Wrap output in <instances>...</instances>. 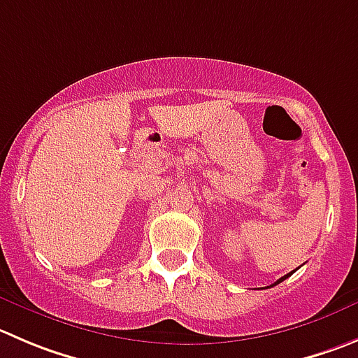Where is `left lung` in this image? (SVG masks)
Here are the masks:
<instances>
[{
  "label": "left lung",
  "mask_w": 358,
  "mask_h": 358,
  "mask_svg": "<svg viewBox=\"0 0 358 358\" xmlns=\"http://www.w3.org/2000/svg\"><path fill=\"white\" fill-rule=\"evenodd\" d=\"M294 272H295V271H292V272H288V274H287V275H283V278H279V279H278V281H275V283H274V285H271V287H275V285H279V283H281V281H285V279H287V278H288V275H292V274H294Z\"/></svg>",
  "instance_id": "8db88e82"
}]
</instances>
